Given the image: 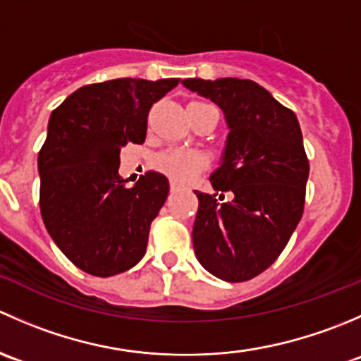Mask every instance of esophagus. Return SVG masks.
I'll use <instances>...</instances> for the list:
<instances>
[{
	"mask_svg": "<svg viewBox=\"0 0 361 361\" xmlns=\"http://www.w3.org/2000/svg\"><path fill=\"white\" fill-rule=\"evenodd\" d=\"M181 188V185L178 183V181H171V192H176V190H180Z\"/></svg>",
	"mask_w": 361,
	"mask_h": 361,
	"instance_id": "esophagus-1",
	"label": "esophagus"
}]
</instances>
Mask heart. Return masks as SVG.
Instances as JSON below:
<instances>
[{"mask_svg": "<svg viewBox=\"0 0 361 361\" xmlns=\"http://www.w3.org/2000/svg\"><path fill=\"white\" fill-rule=\"evenodd\" d=\"M206 166L202 154L187 148H169L154 160V167L174 181H188Z\"/></svg>", "mask_w": 361, "mask_h": 361, "instance_id": "b5f03b06", "label": "heart"}]
</instances>
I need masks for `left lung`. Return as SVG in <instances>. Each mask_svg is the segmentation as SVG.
I'll list each match as a JSON object with an SVG mask.
<instances>
[{
  "mask_svg": "<svg viewBox=\"0 0 361 361\" xmlns=\"http://www.w3.org/2000/svg\"><path fill=\"white\" fill-rule=\"evenodd\" d=\"M181 83L213 101L228 129L220 166L209 176L216 194L194 190L195 257L224 281H248L274 264L304 213L309 162L300 126L292 110L253 80Z\"/></svg>",
  "mask_w": 361,
  "mask_h": 361,
  "instance_id": "1",
  "label": "left lung"
}]
</instances>
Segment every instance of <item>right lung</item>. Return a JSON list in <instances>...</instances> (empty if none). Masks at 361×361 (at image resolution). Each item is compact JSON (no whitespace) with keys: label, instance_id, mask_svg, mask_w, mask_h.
I'll list each match as a JSON object with an SVG mask.
<instances>
[{"label":"right lung","instance_id":"obj_1","mask_svg":"<svg viewBox=\"0 0 361 361\" xmlns=\"http://www.w3.org/2000/svg\"><path fill=\"white\" fill-rule=\"evenodd\" d=\"M180 78H116L80 87L49 118L38 154L39 209L57 248L99 278L134 267L166 202L169 181L148 171L127 188L120 148L145 143L152 104Z\"/></svg>","mask_w":361,"mask_h":361}]
</instances>
